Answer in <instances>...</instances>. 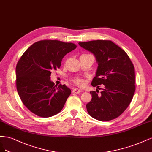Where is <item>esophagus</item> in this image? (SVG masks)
I'll use <instances>...</instances> for the list:
<instances>
[{"instance_id":"34e87169","label":"esophagus","mask_w":152,"mask_h":152,"mask_svg":"<svg viewBox=\"0 0 152 152\" xmlns=\"http://www.w3.org/2000/svg\"><path fill=\"white\" fill-rule=\"evenodd\" d=\"M81 91H82L81 90L78 89V88H75V89H73V90H72V93H73V94H80V93L81 92Z\"/></svg>"}]
</instances>
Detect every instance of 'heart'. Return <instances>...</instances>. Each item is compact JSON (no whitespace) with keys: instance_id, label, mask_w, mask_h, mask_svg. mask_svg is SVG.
<instances>
[{"instance_id":"heart-1","label":"heart","mask_w":152,"mask_h":152,"mask_svg":"<svg viewBox=\"0 0 152 152\" xmlns=\"http://www.w3.org/2000/svg\"><path fill=\"white\" fill-rule=\"evenodd\" d=\"M74 82L78 86H83L85 85V81L81 78H75Z\"/></svg>"}]
</instances>
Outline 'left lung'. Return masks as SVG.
<instances>
[{
	"instance_id": "8db88e82",
	"label": "left lung",
	"mask_w": 152,
	"mask_h": 152,
	"mask_svg": "<svg viewBox=\"0 0 152 152\" xmlns=\"http://www.w3.org/2000/svg\"><path fill=\"white\" fill-rule=\"evenodd\" d=\"M78 44L92 53L98 64L91 85H104L100 94L90 91L92 99L86 104L87 111L96 120L114 119L127 109L134 94L133 63L124 50L110 40H99Z\"/></svg>"
}]
</instances>
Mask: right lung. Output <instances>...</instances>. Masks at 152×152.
I'll list each match as a JSON object with an SVG mask.
<instances>
[{"instance_id":"1","label":"right lung","mask_w":152,"mask_h":152,"mask_svg":"<svg viewBox=\"0 0 152 152\" xmlns=\"http://www.w3.org/2000/svg\"><path fill=\"white\" fill-rule=\"evenodd\" d=\"M72 43L42 40L33 43L18 61L16 86L23 104L42 117L54 115L62 109L71 91L65 85H54L51 71L61 65L63 57L75 50Z\"/></svg>"}]
</instances>
